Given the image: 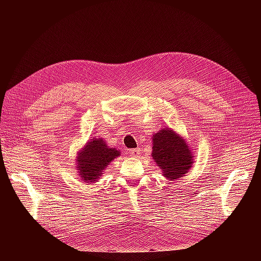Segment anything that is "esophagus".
<instances>
[{
  "label": "esophagus",
  "instance_id": "obj_1",
  "mask_svg": "<svg viewBox=\"0 0 261 261\" xmlns=\"http://www.w3.org/2000/svg\"><path fill=\"white\" fill-rule=\"evenodd\" d=\"M142 153L141 148H135V149H130L129 150V154L131 156H139Z\"/></svg>",
  "mask_w": 261,
  "mask_h": 261
}]
</instances>
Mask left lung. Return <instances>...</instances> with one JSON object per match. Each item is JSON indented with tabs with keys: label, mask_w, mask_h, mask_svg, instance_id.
Returning <instances> with one entry per match:
<instances>
[{
	"label": "left lung",
	"mask_w": 261,
	"mask_h": 261,
	"mask_svg": "<svg viewBox=\"0 0 261 261\" xmlns=\"http://www.w3.org/2000/svg\"><path fill=\"white\" fill-rule=\"evenodd\" d=\"M152 142V158L167 179L175 180L189 170L193 155L182 138L164 128L153 135Z\"/></svg>",
	"instance_id": "obj_1"
}]
</instances>
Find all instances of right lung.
Here are the masks:
<instances>
[{
    "label": "right lung",
    "mask_w": 261,
    "mask_h": 261,
    "mask_svg": "<svg viewBox=\"0 0 261 261\" xmlns=\"http://www.w3.org/2000/svg\"><path fill=\"white\" fill-rule=\"evenodd\" d=\"M119 155L115 148H110L101 139L93 140L82 149L77 158L80 175L85 183L95 182L101 175L102 170Z\"/></svg>",
    "instance_id": "add662e5"
}]
</instances>
